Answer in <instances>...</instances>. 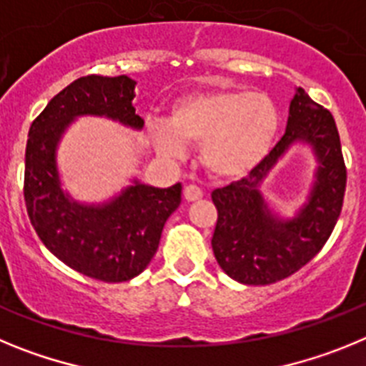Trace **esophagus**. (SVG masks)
Here are the masks:
<instances>
[{"label":"esophagus","mask_w":366,"mask_h":366,"mask_svg":"<svg viewBox=\"0 0 366 366\" xmlns=\"http://www.w3.org/2000/svg\"><path fill=\"white\" fill-rule=\"evenodd\" d=\"M183 196H185L187 202H196V199L203 198V192L199 187L196 185H187L185 190H183Z\"/></svg>","instance_id":"1"}]
</instances>
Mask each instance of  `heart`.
<instances>
[{
  "label": "heart",
  "instance_id": "heart-1",
  "mask_svg": "<svg viewBox=\"0 0 366 366\" xmlns=\"http://www.w3.org/2000/svg\"><path fill=\"white\" fill-rule=\"evenodd\" d=\"M279 126V108L264 93L212 89L179 97L168 124L152 121L148 137L168 159H181L185 143L199 144V159L211 176L242 179L269 155Z\"/></svg>",
  "mask_w": 366,
  "mask_h": 366
}]
</instances>
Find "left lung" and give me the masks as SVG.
Segmentation results:
<instances>
[{
  "instance_id": "8db88e82",
  "label": "left lung",
  "mask_w": 366,
  "mask_h": 366,
  "mask_svg": "<svg viewBox=\"0 0 366 366\" xmlns=\"http://www.w3.org/2000/svg\"><path fill=\"white\" fill-rule=\"evenodd\" d=\"M295 144H308L317 161L309 198L292 219L277 215L259 189ZM347 168L334 117L299 87L290 102L286 132L264 163L240 181L216 189L212 251L219 267L242 284L266 286L306 266L322 249L341 214Z\"/></svg>"
}]
</instances>
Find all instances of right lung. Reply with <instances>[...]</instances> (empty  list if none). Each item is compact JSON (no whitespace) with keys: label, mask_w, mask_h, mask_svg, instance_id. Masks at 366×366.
Wrapping results in <instances>:
<instances>
[{"label":"right lung","mask_w":366,"mask_h":366,"mask_svg":"<svg viewBox=\"0 0 366 366\" xmlns=\"http://www.w3.org/2000/svg\"><path fill=\"white\" fill-rule=\"evenodd\" d=\"M135 84L126 74L71 82L32 122L25 150L24 196L32 227L58 260L102 282H126L147 269L181 203V183L157 189L132 179L108 202L84 203L62 189L56 152L67 128L86 115L143 130Z\"/></svg>","instance_id":"right-lung-1"}]
</instances>
